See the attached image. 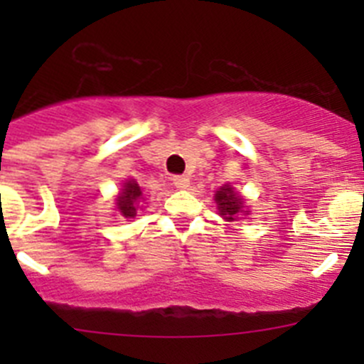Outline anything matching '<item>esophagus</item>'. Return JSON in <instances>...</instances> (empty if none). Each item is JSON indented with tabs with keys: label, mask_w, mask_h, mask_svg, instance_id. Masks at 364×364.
Returning a JSON list of instances; mask_svg holds the SVG:
<instances>
[{
	"label": "esophagus",
	"mask_w": 364,
	"mask_h": 364,
	"mask_svg": "<svg viewBox=\"0 0 364 364\" xmlns=\"http://www.w3.org/2000/svg\"><path fill=\"white\" fill-rule=\"evenodd\" d=\"M172 185L179 190H185L190 186L188 176H172Z\"/></svg>",
	"instance_id": "obj_1"
}]
</instances>
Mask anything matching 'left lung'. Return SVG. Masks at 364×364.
<instances>
[{"label":"left lung","mask_w":364,"mask_h":364,"mask_svg":"<svg viewBox=\"0 0 364 364\" xmlns=\"http://www.w3.org/2000/svg\"><path fill=\"white\" fill-rule=\"evenodd\" d=\"M215 200L218 204L220 215L227 220H234V216L243 211V199L237 193H234V190L229 185L222 186L215 193Z\"/></svg>","instance_id":"8db88e82"}]
</instances>
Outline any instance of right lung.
Here are the masks:
<instances>
[{
	"label": "right lung",
	"instance_id": "obj_1",
	"mask_svg": "<svg viewBox=\"0 0 364 364\" xmlns=\"http://www.w3.org/2000/svg\"><path fill=\"white\" fill-rule=\"evenodd\" d=\"M142 192H141V186L137 185L135 181H127L123 186V192L121 196L117 197V209H119L121 215L124 218H134L135 216V203L141 199Z\"/></svg>",
	"mask_w": 364,
	"mask_h": 364
}]
</instances>
